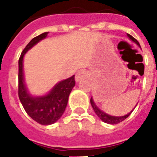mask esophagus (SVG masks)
Segmentation results:
<instances>
[{
	"label": "esophagus",
	"instance_id": "obj_1",
	"mask_svg": "<svg viewBox=\"0 0 157 157\" xmlns=\"http://www.w3.org/2000/svg\"><path fill=\"white\" fill-rule=\"evenodd\" d=\"M89 77H90V75H89L87 71H80L75 75V81L79 82V81L84 79V78H88Z\"/></svg>",
	"mask_w": 157,
	"mask_h": 157
}]
</instances>
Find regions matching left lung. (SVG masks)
<instances>
[{
  "mask_svg": "<svg viewBox=\"0 0 157 157\" xmlns=\"http://www.w3.org/2000/svg\"><path fill=\"white\" fill-rule=\"evenodd\" d=\"M127 36H128V38L130 39V40H132L133 42L136 44H137L139 47L141 48L140 47V43L138 42V40H136V39H135L132 36H130V35H129V34H127ZM90 102H91V106H92V108H93L94 112L96 113V114L97 115V116H98L99 118H100L101 121H104V122H105V123L111 124V125H115V124L120 123V122H121L122 121H124L125 119L127 118V117H128L130 115V113L133 112V110L135 109V108L136 107V105H135V108H134V109H133L131 110L130 113H129L126 114V115H124V116L115 117V116H111V115H109V114L105 113V112H103L102 110H100V109H99V108L96 106V104H95V102H94L93 98H92V97H91V100H90Z\"/></svg>",
  "mask_w": 157,
  "mask_h": 157,
  "instance_id": "1",
  "label": "left lung"
}]
</instances>
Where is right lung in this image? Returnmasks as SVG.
<instances>
[{
  "instance_id": "1",
  "label": "right lung",
  "mask_w": 157,
  "mask_h": 157,
  "mask_svg": "<svg viewBox=\"0 0 157 157\" xmlns=\"http://www.w3.org/2000/svg\"><path fill=\"white\" fill-rule=\"evenodd\" d=\"M48 32L33 38L26 46L18 60V97L29 116L41 125H51L61 118L68 103L69 96L75 85V75L60 81L49 92L44 96H34L25 83L23 57L26 52L40 41L47 37Z\"/></svg>"
}]
</instances>
